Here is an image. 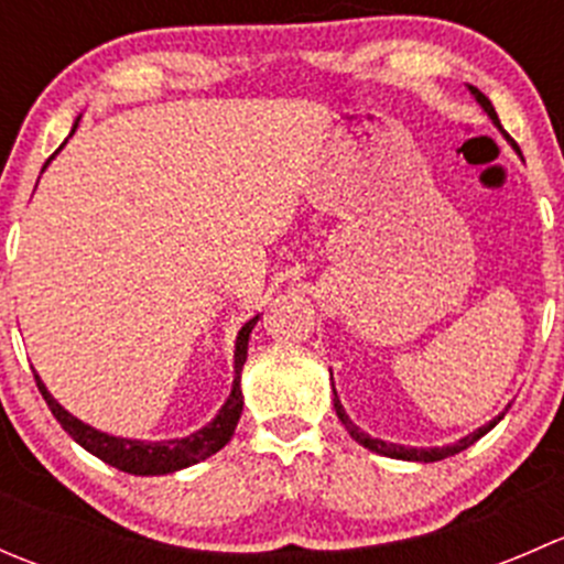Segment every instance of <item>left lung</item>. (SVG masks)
<instances>
[{
  "instance_id": "1",
  "label": "left lung",
  "mask_w": 564,
  "mask_h": 564,
  "mask_svg": "<svg viewBox=\"0 0 564 564\" xmlns=\"http://www.w3.org/2000/svg\"><path fill=\"white\" fill-rule=\"evenodd\" d=\"M469 93L475 95V100L477 104L482 106V111L488 113V117H491V122L497 124L499 130H502V124H499V117H497V111H494V106H491V100L486 98V95L480 93V89H475V87H469ZM335 392V390H333ZM335 414H338V420L340 423H344V429L349 431V436L355 442H360L362 447H368V451H373V453H379V456H388V458H401V460H423V464H431V460H442V458H451V456H456V453H460V451H466V447L469 445H475L477 440H480V436H486L488 431L494 429V425L499 423V420L505 417V412L502 414H497V417L491 420V423H486L482 425V429H477L475 434H469V436H464V440H458L456 445H447V447H403V445H390V442H382V440H373V436H368L366 431H360L357 429L355 423H351L349 420V414L344 412V406H340V401H338V395H335Z\"/></svg>"
}]
</instances>
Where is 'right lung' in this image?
Instances as JSON below:
<instances>
[{
  "instance_id": "1",
  "label": "right lung",
  "mask_w": 564,
  "mask_h": 564,
  "mask_svg": "<svg viewBox=\"0 0 564 564\" xmlns=\"http://www.w3.org/2000/svg\"><path fill=\"white\" fill-rule=\"evenodd\" d=\"M76 128H78V119H76V124H73V133H76ZM48 161H45V166H48ZM256 322H259V316H253L250 322L242 324L240 335H237L235 384H231V395L226 398V403L220 406V412L215 414L213 423L204 425V429L196 431V434L185 436V440L141 442V440H122V436H108V434H104V431L93 429V425H87V423H82L78 417H73L67 409H62L59 403L51 398V392L45 390V384L40 382V377L35 373L37 390L43 392L51 414L59 420L62 429H65L67 434H70L73 440L84 447V451H89L93 456L106 460V464L113 466V469L128 471V475H169V471L185 469V466H193V464H198V460L215 456V453H218L220 447L231 440V434H235L237 423H240V414H242L240 373H242V366H246V360H248V338H250V329L256 327Z\"/></svg>"
}]
</instances>
